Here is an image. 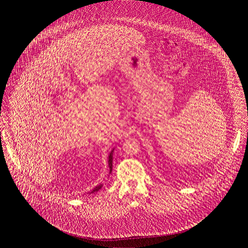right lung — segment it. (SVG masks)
Wrapping results in <instances>:
<instances>
[{"instance_id":"add662e5","label":"right lung","mask_w":248,"mask_h":248,"mask_svg":"<svg viewBox=\"0 0 248 248\" xmlns=\"http://www.w3.org/2000/svg\"><path fill=\"white\" fill-rule=\"evenodd\" d=\"M113 150H114V149H113ZM113 150H112V151L109 153V155H108V167H109V173H111V170H112V153H113ZM102 186H103L102 184L96 186L95 188H93V190L91 192V194L99 191V190L102 188Z\"/></svg>"}]
</instances>
